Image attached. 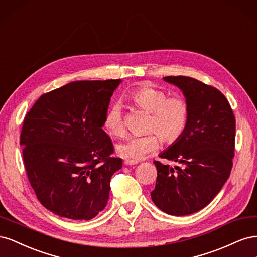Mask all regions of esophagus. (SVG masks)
<instances>
[{"mask_svg":"<svg viewBox=\"0 0 257 257\" xmlns=\"http://www.w3.org/2000/svg\"><path fill=\"white\" fill-rule=\"evenodd\" d=\"M124 164L127 165V166H132V165H135L137 164V161H132V160H125L124 161Z\"/></svg>","mask_w":257,"mask_h":257,"instance_id":"1","label":"esophagus"}]
</instances>
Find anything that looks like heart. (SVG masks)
<instances>
[{
	"label": "heart",
	"mask_w": 257,
	"mask_h": 257,
	"mask_svg": "<svg viewBox=\"0 0 257 257\" xmlns=\"http://www.w3.org/2000/svg\"><path fill=\"white\" fill-rule=\"evenodd\" d=\"M126 98L136 107L149 112L146 130L150 133L130 136L119 144L116 151L120 157L139 161L158 149L160 146L158 136L163 143L168 145L176 143L182 136L190 114L189 104L184 97L168 96L165 90L149 82H144L132 89ZM104 125L113 136L121 137L125 134L124 113L119 103H114L108 108Z\"/></svg>",
	"instance_id": "1"
}]
</instances>
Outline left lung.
Instances as JSON below:
<instances>
[{"mask_svg":"<svg viewBox=\"0 0 257 257\" xmlns=\"http://www.w3.org/2000/svg\"><path fill=\"white\" fill-rule=\"evenodd\" d=\"M189 104V121L179 141L160 154L170 167L154 161L158 176L152 201L172 215L199 211L221 191L230 175L235 152L236 120L221 91L192 77L167 76Z\"/></svg>","mask_w":257,"mask_h":257,"instance_id":"8db88e82","label":"left lung"}]
</instances>
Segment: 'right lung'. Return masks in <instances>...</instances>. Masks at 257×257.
Returning a JSON list of instances; mask_svg holds the SVG:
<instances>
[{"label": "right lung", "instance_id": "add662e5", "mask_svg": "<svg viewBox=\"0 0 257 257\" xmlns=\"http://www.w3.org/2000/svg\"><path fill=\"white\" fill-rule=\"evenodd\" d=\"M121 79L69 82L45 93L25 116L22 157L37 199L51 212L91 220L106 207L110 179L122 167L102 128Z\"/></svg>", "mask_w": 257, "mask_h": 257}]
</instances>
